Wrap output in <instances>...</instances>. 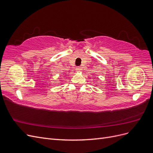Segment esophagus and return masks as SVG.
I'll use <instances>...</instances> for the list:
<instances>
[{
	"label": "esophagus",
	"mask_w": 153,
	"mask_h": 153,
	"mask_svg": "<svg viewBox=\"0 0 153 153\" xmlns=\"http://www.w3.org/2000/svg\"><path fill=\"white\" fill-rule=\"evenodd\" d=\"M82 67H80V66H77V67L76 68V71H78V72H79V71H82Z\"/></svg>",
	"instance_id": "esophagus-1"
}]
</instances>
